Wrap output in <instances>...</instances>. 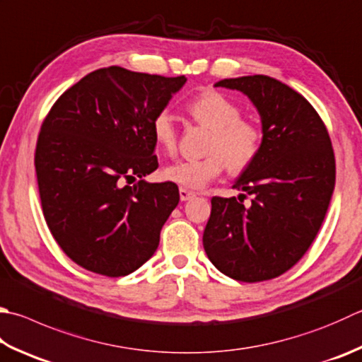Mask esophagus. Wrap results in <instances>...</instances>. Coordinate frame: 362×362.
Wrapping results in <instances>:
<instances>
[{
  "mask_svg": "<svg viewBox=\"0 0 362 362\" xmlns=\"http://www.w3.org/2000/svg\"><path fill=\"white\" fill-rule=\"evenodd\" d=\"M195 197V192H192V190H187V189H180V199L181 202H187L190 199H194Z\"/></svg>",
  "mask_w": 362,
  "mask_h": 362,
  "instance_id": "obj_1",
  "label": "esophagus"
}]
</instances>
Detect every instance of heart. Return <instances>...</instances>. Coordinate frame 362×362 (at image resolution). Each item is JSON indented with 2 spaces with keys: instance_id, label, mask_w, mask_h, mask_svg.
Listing matches in <instances>:
<instances>
[{
  "instance_id": "1",
  "label": "heart",
  "mask_w": 362,
  "mask_h": 362,
  "mask_svg": "<svg viewBox=\"0 0 362 362\" xmlns=\"http://www.w3.org/2000/svg\"><path fill=\"white\" fill-rule=\"evenodd\" d=\"M187 113L199 124L211 129L203 159L178 160L162 170L167 181L181 187L200 189L227 167L231 175H243L254 165L263 148V131L257 122L241 118V107L219 91H206L187 104ZM156 145L165 153L178 146V129L172 113L160 110L151 121Z\"/></svg>"
}]
</instances>
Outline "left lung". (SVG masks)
Listing matches in <instances>:
<instances>
[{"instance_id":"obj_1","label":"left lung","mask_w":362,"mask_h":362,"mask_svg":"<svg viewBox=\"0 0 362 362\" xmlns=\"http://www.w3.org/2000/svg\"><path fill=\"white\" fill-rule=\"evenodd\" d=\"M257 107L263 148L233 184L252 195L213 197L203 247L217 269L235 281L263 282L293 268L315 240L328 211L336 159L325 122L308 99L268 75L225 78Z\"/></svg>"}]
</instances>
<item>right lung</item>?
<instances>
[{
	"label": "right lung",
	"instance_id": "right-lung-1",
	"mask_svg": "<svg viewBox=\"0 0 362 362\" xmlns=\"http://www.w3.org/2000/svg\"><path fill=\"white\" fill-rule=\"evenodd\" d=\"M186 80L104 67L45 117L34 154L40 204L54 241L81 268L127 276L158 249L180 190L143 180L159 167L151 121Z\"/></svg>",
	"mask_w": 362,
	"mask_h": 362
}]
</instances>
